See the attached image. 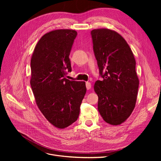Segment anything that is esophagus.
<instances>
[{"instance_id":"1","label":"esophagus","mask_w":161,"mask_h":161,"mask_svg":"<svg viewBox=\"0 0 161 161\" xmlns=\"http://www.w3.org/2000/svg\"><path fill=\"white\" fill-rule=\"evenodd\" d=\"M86 88L87 89H90L91 88V84L90 82H88V81L86 82Z\"/></svg>"}]
</instances>
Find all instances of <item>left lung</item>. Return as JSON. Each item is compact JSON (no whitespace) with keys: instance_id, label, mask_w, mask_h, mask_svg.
Wrapping results in <instances>:
<instances>
[{"instance_id":"1","label":"left lung","mask_w":161,"mask_h":161,"mask_svg":"<svg viewBox=\"0 0 161 161\" xmlns=\"http://www.w3.org/2000/svg\"><path fill=\"white\" fill-rule=\"evenodd\" d=\"M91 33L99 73L103 78L94 86L98 97V110L106 123L121 125L136 105L139 86L136 61L119 33L108 29H94Z\"/></svg>"}]
</instances>
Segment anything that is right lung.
<instances>
[{
    "mask_svg": "<svg viewBox=\"0 0 161 161\" xmlns=\"http://www.w3.org/2000/svg\"><path fill=\"white\" fill-rule=\"evenodd\" d=\"M77 32L50 31L39 40L31 57V86L35 101L46 119L64 129L78 119L86 93L85 81L65 78L71 72L69 55Z\"/></svg>",
    "mask_w": 161,
    "mask_h": 161,
    "instance_id": "add662e5",
    "label": "right lung"
}]
</instances>
